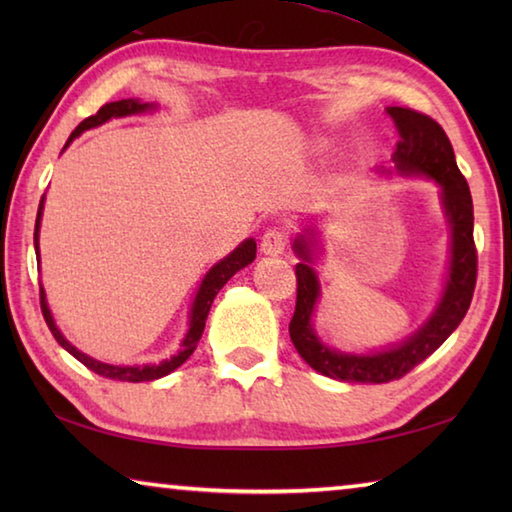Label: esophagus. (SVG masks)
Wrapping results in <instances>:
<instances>
[{
    "label": "esophagus",
    "mask_w": 512,
    "mask_h": 512,
    "mask_svg": "<svg viewBox=\"0 0 512 512\" xmlns=\"http://www.w3.org/2000/svg\"><path fill=\"white\" fill-rule=\"evenodd\" d=\"M259 250L264 255H282L287 250V232L280 225H271L264 230L262 241H259Z\"/></svg>",
    "instance_id": "esophagus-1"
}]
</instances>
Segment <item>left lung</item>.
<instances>
[{
	"label": "left lung",
	"instance_id": "8db88e82",
	"mask_svg": "<svg viewBox=\"0 0 512 512\" xmlns=\"http://www.w3.org/2000/svg\"><path fill=\"white\" fill-rule=\"evenodd\" d=\"M393 117L400 142L393 153L395 169L402 176H427L440 187L449 230H452V257L449 275L438 307L418 332L393 348L350 354L327 348L314 332L311 316L320 298L318 277L311 268V237L300 235L293 241V250L302 259L296 264L298 296L296 311L289 323L291 341L302 359L320 375L339 381H361V384H386L400 379L436 352L447 336L461 325L474 296L476 284V248H474V207L470 187L456 167L454 149L443 126L418 110L391 106L386 108ZM311 232V230H307Z\"/></svg>",
	"mask_w": 512,
	"mask_h": 512
}]
</instances>
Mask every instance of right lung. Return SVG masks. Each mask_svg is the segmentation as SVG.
I'll return each mask as SVG.
<instances>
[{"label":"right lung","instance_id":"add662e5","mask_svg":"<svg viewBox=\"0 0 512 512\" xmlns=\"http://www.w3.org/2000/svg\"><path fill=\"white\" fill-rule=\"evenodd\" d=\"M155 106L153 103H142L140 99H121V101H112L106 103V106H101L97 115H92L88 119H83L79 126H76V131L69 135L67 144L74 140V137H79L83 131H88V128L94 126H101L106 124L108 119L112 117H128V115H140V112L146 110H153ZM65 144V146H67ZM42 205H45V196H42L40 207H38V219H36V232H33V244H36V255L40 257V250H38V237H40V216H42ZM257 253V244L255 239H246L244 244H239L235 250L228 257H223L219 264H214L210 268V273L203 277L201 287H198V293L194 298V305H192V314H189V329L185 334L183 343H180V352L173 354L171 359H164L160 363H149V366H110V363H103L88 357V354H83L81 350H76L72 343H69L63 334H60V329L54 323V316H51L49 305H47V298H45V289L40 287V309H42V316L47 320V327L51 329V334H54V339L63 345V348L72 354V357L79 359L83 366H88L92 372H97V375L106 377V379H117V381H153V379H160L164 375H169V372L176 370L178 366H183V363L192 357V352L196 350L198 341H201L203 336V329H205V320L207 314H210V307L216 298V293L223 289V284L230 280L232 275L241 268L248 266L250 262L255 259Z\"/></svg>","mask_w":512,"mask_h":512}]
</instances>
